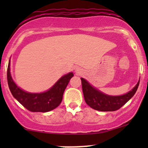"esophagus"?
<instances>
[{"mask_svg": "<svg viewBox=\"0 0 148 148\" xmlns=\"http://www.w3.org/2000/svg\"><path fill=\"white\" fill-rule=\"evenodd\" d=\"M75 72H76V73H78V74H81L82 73L80 69H75Z\"/></svg>", "mask_w": 148, "mask_h": 148, "instance_id": "esophagus-1", "label": "esophagus"}]
</instances>
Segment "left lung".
<instances>
[{
  "instance_id": "obj_1",
  "label": "left lung",
  "mask_w": 148,
  "mask_h": 148,
  "mask_svg": "<svg viewBox=\"0 0 148 148\" xmlns=\"http://www.w3.org/2000/svg\"><path fill=\"white\" fill-rule=\"evenodd\" d=\"M85 102L91 108L99 111H115L120 109L133 97L138 89L139 81L130 91L121 95H110L101 92L86 79L81 78Z\"/></svg>"
}]
</instances>
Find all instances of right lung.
Returning <instances> with one entry per match:
<instances>
[{
	"label": "right lung",
	"mask_w": 148,
	"mask_h": 148,
	"mask_svg": "<svg viewBox=\"0 0 148 148\" xmlns=\"http://www.w3.org/2000/svg\"><path fill=\"white\" fill-rule=\"evenodd\" d=\"M73 73H69L60 78L49 90L43 92H29L18 87L12 78L10 60L7 68V82L12 95L18 102L31 112L46 113L53 110L61 104L63 94L68 83L73 77Z\"/></svg>",
	"instance_id": "1"
}]
</instances>
